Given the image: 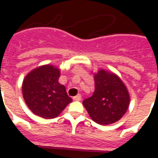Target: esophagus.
Listing matches in <instances>:
<instances>
[{"label": "esophagus", "instance_id": "esophagus-1", "mask_svg": "<svg viewBox=\"0 0 158 158\" xmlns=\"http://www.w3.org/2000/svg\"><path fill=\"white\" fill-rule=\"evenodd\" d=\"M73 100H74V101H80V100H81V95H77V96H74V97H73Z\"/></svg>", "mask_w": 158, "mask_h": 158}]
</instances>
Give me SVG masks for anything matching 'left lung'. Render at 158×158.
I'll return each instance as SVG.
<instances>
[{
    "label": "left lung",
    "mask_w": 158,
    "mask_h": 158,
    "mask_svg": "<svg viewBox=\"0 0 158 158\" xmlns=\"http://www.w3.org/2000/svg\"><path fill=\"white\" fill-rule=\"evenodd\" d=\"M95 91L83 105L94 122L107 125L121 119L129 108L130 97L118 76L104 69L94 73Z\"/></svg>",
    "instance_id": "8db88e82"
}]
</instances>
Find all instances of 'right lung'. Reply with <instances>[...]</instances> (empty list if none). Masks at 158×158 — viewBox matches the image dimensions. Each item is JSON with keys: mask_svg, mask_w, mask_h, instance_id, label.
I'll return each instance as SVG.
<instances>
[{"mask_svg": "<svg viewBox=\"0 0 158 158\" xmlns=\"http://www.w3.org/2000/svg\"><path fill=\"white\" fill-rule=\"evenodd\" d=\"M57 67L47 64L33 69L23 81V99L33 113L43 118L57 117L72 102L65 86L58 82Z\"/></svg>", "mask_w": 158, "mask_h": 158, "instance_id": "1", "label": "right lung"}]
</instances>
